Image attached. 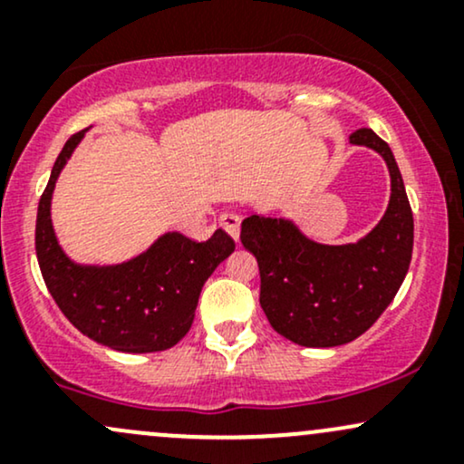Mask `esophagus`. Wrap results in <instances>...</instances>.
<instances>
[{
	"label": "esophagus",
	"instance_id": "1",
	"mask_svg": "<svg viewBox=\"0 0 464 464\" xmlns=\"http://www.w3.org/2000/svg\"><path fill=\"white\" fill-rule=\"evenodd\" d=\"M239 222H242V218L237 214H231V211H227V214L220 216V227L225 228V231L231 236L233 239H239Z\"/></svg>",
	"mask_w": 464,
	"mask_h": 464
}]
</instances>
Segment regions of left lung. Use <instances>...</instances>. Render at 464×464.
<instances>
[{"mask_svg":"<svg viewBox=\"0 0 464 464\" xmlns=\"http://www.w3.org/2000/svg\"><path fill=\"white\" fill-rule=\"evenodd\" d=\"M351 143L377 150L391 169V202L369 236L324 246L292 222L259 216L246 218L239 233L257 257L266 318L303 347H338L364 334L395 299L412 259V209L391 148L371 129L355 130Z\"/></svg>","mask_w":464,"mask_h":464,"instance_id":"1","label":"left lung"}]
</instances>
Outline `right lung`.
Here are the masks:
<instances>
[{
	"mask_svg": "<svg viewBox=\"0 0 464 464\" xmlns=\"http://www.w3.org/2000/svg\"><path fill=\"white\" fill-rule=\"evenodd\" d=\"M72 135L52 168L36 214V259L52 299L67 321L95 343L124 353H152L179 343L194 323L205 281L236 248L227 231L205 242L168 233L132 262L92 268L69 262L50 220L56 177L82 140Z\"/></svg>",
	"mask_w": 464,
	"mask_h": 464,
	"instance_id": "1",
	"label": "right lung"
}]
</instances>
